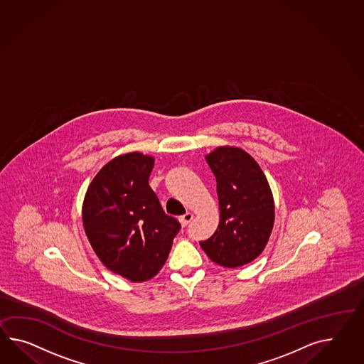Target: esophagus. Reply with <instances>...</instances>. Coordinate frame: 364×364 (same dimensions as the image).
Wrapping results in <instances>:
<instances>
[{"mask_svg":"<svg viewBox=\"0 0 364 364\" xmlns=\"http://www.w3.org/2000/svg\"><path fill=\"white\" fill-rule=\"evenodd\" d=\"M193 220V214L188 213L184 214V215H181L180 218H178V221H180V223H181V226H186L189 222L192 221Z\"/></svg>","mask_w":364,"mask_h":364,"instance_id":"esophagus-1","label":"esophagus"}]
</instances>
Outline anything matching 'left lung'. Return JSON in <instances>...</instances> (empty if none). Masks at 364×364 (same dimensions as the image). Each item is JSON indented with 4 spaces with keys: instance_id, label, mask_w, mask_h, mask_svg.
<instances>
[{
    "instance_id": "left-lung-1",
    "label": "left lung",
    "mask_w": 364,
    "mask_h": 364,
    "mask_svg": "<svg viewBox=\"0 0 364 364\" xmlns=\"http://www.w3.org/2000/svg\"><path fill=\"white\" fill-rule=\"evenodd\" d=\"M205 159L217 180L220 223L200 246L218 266H245L263 252L274 229L272 191L260 166L240 147H217Z\"/></svg>"
}]
</instances>
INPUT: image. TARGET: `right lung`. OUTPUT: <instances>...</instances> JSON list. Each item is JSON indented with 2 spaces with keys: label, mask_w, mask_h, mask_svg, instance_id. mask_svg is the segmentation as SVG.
<instances>
[{
  "label": "right lung",
  "mask_w": 364,
  "mask_h": 364,
  "mask_svg": "<svg viewBox=\"0 0 364 364\" xmlns=\"http://www.w3.org/2000/svg\"><path fill=\"white\" fill-rule=\"evenodd\" d=\"M154 163L138 151L107 161L89 184L81 210L98 259L134 283L158 275L181 228L149 186Z\"/></svg>",
  "instance_id": "add662e5"
}]
</instances>
